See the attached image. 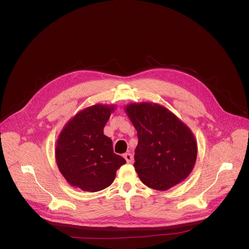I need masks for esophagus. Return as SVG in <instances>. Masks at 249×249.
Segmentation results:
<instances>
[{
  "label": "esophagus",
  "mask_w": 249,
  "mask_h": 249,
  "mask_svg": "<svg viewBox=\"0 0 249 249\" xmlns=\"http://www.w3.org/2000/svg\"><path fill=\"white\" fill-rule=\"evenodd\" d=\"M124 159L126 160V161H127V163L129 164V163H131V161H132V160H133V156H132L131 154L127 153V154H125V155H124Z\"/></svg>",
  "instance_id": "34e87169"
}]
</instances>
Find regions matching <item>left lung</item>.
<instances>
[{
  "instance_id": "1",
  "label": "left lung",
  "mask_w": 249,
  "mask_h": 249,
  "mask_svg": "<svg viewBox=\"0 0 249 249\" xmlns=\"http://www.w3.org/2000/svg\"><path fill=\"white\" fill-rule=\"evenodd\" d=\"M125 112L137 131L134 168L143 184L168 190L185 180L197 157L188 126L159 104H130Z\"/></svg>"
}]
</instances>
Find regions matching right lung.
I'll list each match as a JSON object with an SVG mask.
<instances>
[{"instance_id":"1","label":"right lung","mask_w":249,"mask_h":249,"mask_svg":"<svg viewBox=\"0 0 249 249\" xmlns=\"http://www.w3.org/2000/svg\"><path fill=\"white\" fill-rule=\"evenodd\" d=\"M114 106L94 105L75 115L64 126L55 149L64 178L73 187L96 192L110 186L126 160L114 153L110 137L104 134Z\"/></svg>"}]
</instances>
